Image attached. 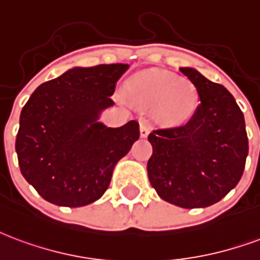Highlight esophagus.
Returning a JSON list of instances; mask_svg holds the SVG:
<instances>
[{"mask_svg": "<svg viewBox=\"0 0 260 260\" xmlns=\"http://www.w3.org/2000/svg\"><path fill=\"white\" fill-rule=\"evenodd\" d=\"M139 131H140V136H142V138H147V135L150 134L149 125L143 124V122H142V124H140V126H139Z\"/></svg>", "mask_w": 260, "mask_h": 260, "instance_id": "1", "label": "esophagus"}]
</instances>
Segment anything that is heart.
I'll list each match as a JSON object with an SVG mask.
<instances>
[{
	"mask_svg": "<svg viewBox=\"0 0 260 260\" xmlns=\"http://www.w3.org/2000/svg\"><path fill=\"white\" fill-rule=\"evenodd\" d=\"M125 91L135 105L150 109L153 120L162 125L183 124L199 105L193 82L168 71L151 70L131 77Z\"/></svg>",
	"mask_w": 260,
	"mask_h": 260,
	"instance_id": "b5f03b06",
	"label": "heart"
}]
</instances>
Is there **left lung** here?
Segmentation results:
<instances>
[{
  "label": "left lung",
  "instance_id": "left-lung-1",
  "mask_svg": "<svg viewBox=\"0 0 260 260\" xmlns=\"http://www.w3.org/2000/svg\"><path fill=\"white\" fill-rule=\"evenodd\" d=\"M179 71L199 92L189 122L153 131L147 162L151 186L161 199L180 208H205L233 190L243 176L248 138L243 111L223 85L191 67Z\"/></svg>",
  "mask_w": 260,
  "mask_h": 260
}]
</instances>
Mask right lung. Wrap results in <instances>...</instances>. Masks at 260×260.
Wrapping results in <instances>:
<instances>
[{
    "mask_svg": "<svg viewBox=\"0 0 260 260\" xmlns=\"http://www.w3.org/2000/svg\"><path fill=\"white\" fill-rule=\"evenodd\" d=\"M129 64L73 67L32 92L20 113V172L42 199L59 207L95 203L115 164L139 139V124L110 128L99 121Z\"/></svg>",
    "mask_w": 260,
    "mask_h": 260,
    "instance_id": "right-lung-1",
    "label": "right lung"
}]
</instances>
